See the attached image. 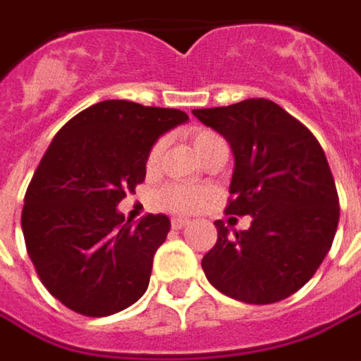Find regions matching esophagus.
Returning <instances> with one entry per match:
<instances>
[{
  "label": "esophagus",
  "mask_w": 361,
  "mask_h": 361,
  "mask_svg": "<svg viewBox=\"0 0 361 361\" xmlns=\"http://www.w3.org/2000/svg\"><path fill=\"white\" fill-rule=\"evenodd\" d=\"M188 219H181V217H173V219H171V227H173V229H183V227H185V225H188Z\"/></svg>",
  "instance_id": "esophagus-1"
}]
</instances>
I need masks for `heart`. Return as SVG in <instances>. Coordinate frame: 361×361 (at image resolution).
Masks as SVG:
<instances>
[{"label":"heart","mask_w":361,"mask_h":361,"mask_svg":"<svg viewBox=\"0 0 361 361\" xmlns=\"http://www.w3.org/2000/svg\"><path fill=\"white\" fill-rule=\"evenodd\" d=\"M217 142H223V138L217 132H213V130L197 128L191 132V144H193V148H195V152L200 156H203ZM161 149H164V140L154 142V146L149 148L148 158H146V168L149 171L158 168L161 158ZM158 200H160V203L168 212L190 215V213L200 212L201 207L205 205L207 193L200 190V188H190V185H181V183H170V185H166L158 193Z\"/></svg>","instance_id":"heart-1"}]
</instances>
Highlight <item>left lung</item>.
Masks as SVG:
<instances>
[{
  "label": "left lung",
  "instance_id": "1",
  "mask_svg": "<svg viewBox=\"0 0 361 361\" xmlns=\"http://www.w3.org/2000/svg\"><path fill=\"white\" fill-rule=\"evenodd\" d=\"M193 114L223 134L235 156L225 213L251 215L247 231L215 221L217 243L201 261L219 293L247 304L288 298L332 247L340 200L322 146L300 120L267 98Z\"/></svg>",
  "mask_w": 361,
  "mask_h": 361
}]
</instances>
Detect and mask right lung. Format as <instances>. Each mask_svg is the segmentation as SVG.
Listing matches in <instances>:
<instances>
[{"instance_id":"obj_1","label":"right lung","mask_w":361,"mask_h":361,"mask_svg":"<svg viewBox=\"0 0 361 361\" xmlns=\"http://www.w3.org/2000/svg\"><path fill=\"white\" fill-rule=\"evenodd\" d=\"M190 118L178 109L102 100L59 130L25 191L21 227L45 288L82 316H110L146 293L166 215L138 225L116 209L146 178L164 132Z\"/></svg>"}]
</instances>
